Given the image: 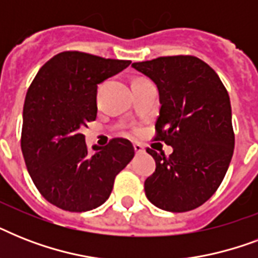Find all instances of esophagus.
I'll use <instances>...</instances> for the list:
<instances>
[{
    "label": "esophagus",
    "mask_w": 258,
    "mask_h": 258,
    "mask_svg": "<svg viewBox=\"0 0 258 258\" xmlns=\"http://www.w3.org/2000/svg\"><path fill=\"white\" fill-rule=\"evenodd\" d=\"M134 150H135V153L137 154L145 153V147H143L141 143H134Z\"/></svg>",
    "instance_id": "obj_1"
}]
</instances>
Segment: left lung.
I'll list each match as a JSON object with an SVG mask.
<instances>
[{"label":"left lung","mask_w":258,"mask_h":258,"mask_svg":"<svg viewBox=\"0 0 258 258\" xmlns=\"http://www.w3.org/2000/svg\"><path fill=\"white\" fill-rule=\"evenodd\" d=\"M133 67L159 89L154 139L174 149L169 157L147 149L157 169L146 179V196L167 212L200 208L220 187L234 151L228 91L216 71L196 56H165Z\"/></svg>","instance_id":"8db88e82"}]
</instances>
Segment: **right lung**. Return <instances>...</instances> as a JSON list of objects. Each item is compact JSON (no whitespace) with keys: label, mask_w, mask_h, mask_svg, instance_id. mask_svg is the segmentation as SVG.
<instances>
[{"label":"right lung","mask_w":258,"mask_h":258,"mask_svg":"<svg viewBox=\"0 0 258 258\" xmlns=\"http://www.w3.org/2000/svg\"><path fill=\"white\" fill-rule=\"evenodd\" d=\"M130 60L66 50L48 60L24 103L21 150L26 169L44 198L66 212L100 206L115 176L135 155L131 142L113 138L89 155L83 127L96 119V88Z\"/></svg>","instance_id":"right-lung-1"}]
</instances>
